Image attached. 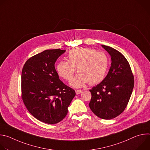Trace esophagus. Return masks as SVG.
<instances>
[{"mask_svg": "<svg viewBox=\"0 0 150 150\" xmlns=\"http://www.w3.org/2000/svg\"><path fill=\"white\" fill-rule=\"evenodd\" d=\"M82 90H75V93H76V94H81V93H82Z\"/></svg>", "mask_w": 150, "mask_h": 150, "instance_id": "1", "label": "esophagus"}]
</instances>
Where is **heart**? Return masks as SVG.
<instances>
[{
    "label": "heart",
    "mask_w": 150,
    "mask_h": 150,
    "mask_svg": "<svg viewBox=\"0 0 150 150\" xmlns=\"http://www.w3.org/2000/svg\"><path fill=\"white\" fill-rule=\"evenodd\" d=\"M109 67V59L103 52L87 47H78L68 54V60L58 63L56 71L58 75L65 80H70L74 73L79 72L71 81L72 86L82 87L88 83L94 85L104 78Z\"/></svg>",
    "instance_id": "1"
}]
</instances>
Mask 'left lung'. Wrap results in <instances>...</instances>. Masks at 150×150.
<instances>
[{"label":"left lung","mask_w":150,"mask_h":150,"mask_svg":"<svg viewBox=\"0 0 150 150\" xmlns=\"http://www.w3.org/2000/svg\"><path fill=\"white\" fill-rule=\"evenodd\" d=\"M111 56V67L105 78L90 91L89 106L103 119L109 120L120 115L129 101L134 86V77L129 62L119 51L101 45Z\"/></svg>","instance_id":"obj_1"}]
</instances>
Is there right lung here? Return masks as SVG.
<instances>
[{"instance_id": "1", "label": "right lung", "mask_w": 150, "mask_h": 150, "mask_svg": "<svg viewBox=\"0 0 150 150\" xmlns=\"http://www.w3.org/2000/svg\"><path fill=\"white\" fill-rule=\"evenodd\" d=\"M66 50H46L28 59L21 75V92L28 112L38 120L55 124L65 117L76 93L63 83L54 67Z\"/></svg>"}]
</instances>
